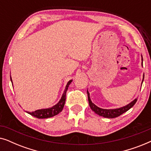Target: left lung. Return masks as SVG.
<instances>
[{"label":"left lung","instance_id":"8db88e82","mask_svg":"<svg viewBox=\"0 0 151 151\" xmlns=\"http://www.w3.org/2000/svg\"><path fill=\"white\" fill-rule=\"evenodd\" d=\"M142 60L143 61V58H142ZM144 75L143 77V80H142V84L143 83L144 81ZM87 95H88V104H89V106L91 109L92 111H93L96 114H98L100 115V116H102L104 117H107V118H115V117H117L121 115L122 114H123L124 113L127 112V111H129L130 109L132 108L134 106V104H135L136 102H137V99L136 98L133 101H132L131 103H129V104L126 105L124 106L121 107V108L119 109H101L100 107L97 106L96 104H93L91 102L90 99V95L89 93H88V90H87Z\"/></svg>","mask_w":151,"mask_h":151}]
</instances>
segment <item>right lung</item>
Masks as SVG:
<instances>
[{
	"label": "right lung",
	"instance_id": "1",
	"mask_svg": "<svg viewBox=\"0 0 151 151\" xmlns=\"http://www.w3.org/2000/svg\"><path fill=\"white\" fill-rule=\"evenodd\" d=\"M10 79H11L12 83V80L11 76H10ZM72 82V80H69L68 82V83L66 85L65 89L64 91V93L62 96V98L56 104L54 105V106L51 107V108H48V109H39V110H36L35 111H33V112H27L29 114H30L32 116L35 117H37L38 119H45V118H49V117H51L55 116L58 114L59 113H60L62 111H63V107L65 106V100H66V93H67V91L68 89V87H69V84H71Z\"/></svg>",
	"mask_w": 151,
	"mask_h": 151
}]
</instances>
